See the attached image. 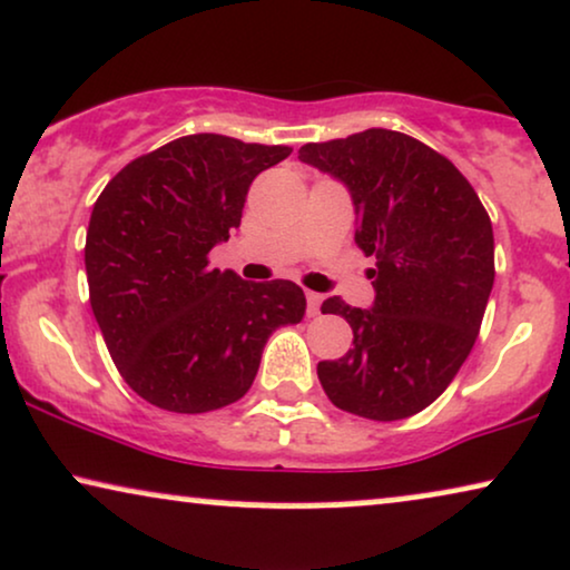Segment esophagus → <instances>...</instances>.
I'll use <instances>...</instances> for the list:
<instances>
[{"label":"esophagus","instance_id":"34e87169","mask_svg":"<svg viewBox=\"0 0 570 570\" xmlns=\"http://www.w3.org/2000/svg\"><path fill=\"white\" fill-rule=\"evenodd\" d=\"M307 297V315H318L321 313V303H324V294H315V292H305Z\"/></svg>","mask_w":570,"mask_h":570}]
</instances>
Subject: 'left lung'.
Listing matches in <instances>:
<instances>
[{
    "label": "left lung",
    "instance_id": "1",
    "mask_svg": "<svg viewBox=\"0 0 570 570\" xmlns=\"http://www.w3.org/2000/svg\"><path fill=\"white\" fill-rule=\"evenodd\" d=\"M299 159L340 177L355 204V244L376 257L374 307L328 297L353 347L318 363L328 401L376 422L406 420L451 385L493 286L491 217L468 177L416 137L395 129L305 142Z\"/></svg>",
    "mask_w": 570,
    "mask_h": 570
}]
</instances>
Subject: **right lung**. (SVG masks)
I'll use <instances>...</instances> for the list:
<instances>
[{"label": "right lung", "instance_id": "right-lung-1", "mask_svg": "<svg viewBox=\"0 0 570 570\" xmlns=\"http://www.w3.org/2000/svg\"><path fill=\"white\" fill-rule=\"evenodd\" d=\"M292 154L225 135H185L137 156L92 207L89 305L108 353L142 401L175 414L230 406L255 382L267 337L299 324L292 281L249 284L209 267L242 225L249 185Z\"/></svg>", "mask_w": 570, "mask_h": 570}]
</instances>
